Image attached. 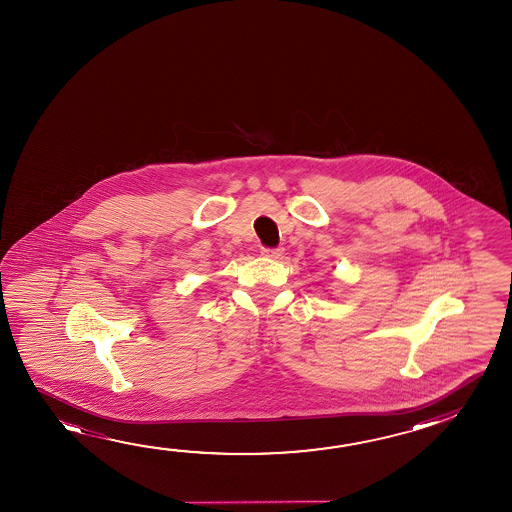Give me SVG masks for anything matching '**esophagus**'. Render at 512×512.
<instances>
[{"mask_svg":"<svg viewBox=\"0 0 512 512\" xmlns=\"http://www.w3.org/2000/svg\"><path fill=\"white\" fill-rule=\"evenodd\" d=\"M260 253H262L264 257H268V259H280L284 250H282V248H273V250H271V248H262V252Z\"/></svg>","mask_w":512,"mask_h":512,"instance_id":"1","label":"esophagus"}]
</instances>
